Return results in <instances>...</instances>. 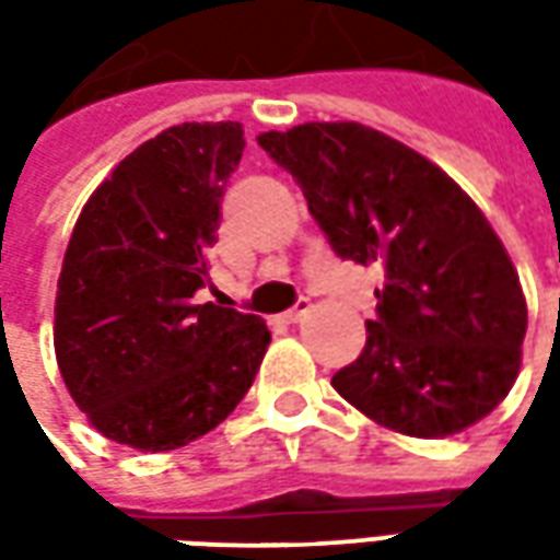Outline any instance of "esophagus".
Wrapping results in <instances>:
<instances>
[{"label":"esophagus","mask_w":560,"mask_h":560,"mask_svg":"<svg viewBox=\"0 0 560 560\" xmlns=\"http://www.w3.org/2000/svg\"><path fill=\"white\" fill-rule=\"evenodd\" d=\"M308 312H312V303H308V300H300L293 308H288V312L281 315V320H284V324H300Z\"/></svg>","instance_id":"34e87169"}]
</instances>
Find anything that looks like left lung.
<instances>
[{"mask_svg":"<svg viewBox=\"0 0 560 560\" xmlns=\"http://www.w3.org/2000/svg\"><path fill=\"white\" fill-rule=\"evenodd\" d=\"M257 143L291 173L341 260L377 267V317L332 387L393 432L446 438L504 399L528 305L480 207L438 164L360 122H305Z\"/></svg>","mask_w":560,"mask_h":560,"instance_id":"1","label":"left lung"}]
</instances>
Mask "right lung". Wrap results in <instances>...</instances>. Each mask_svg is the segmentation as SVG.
<instances>
[{"label":"right lung","mask_w":560,"mask_h":560,"mask_svg":"<svg viewBox=\"0 0 560 560\" xmlns=\"http://www.w3.org/2000/svg\"><path fill=\"white\" fill-rule=\"evenodd\" d=\"M243 149L240 122L167 128L116 164L74 224L56 291V363L80 411L116 444H191L260 369L267 324L195 303Z\"/></svg>","instance_id":"right-lung-1"}]
</instances>
